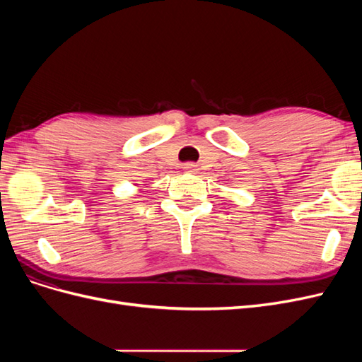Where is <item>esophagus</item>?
Segmentation results:
<instances>
[{
  "instance_id": "34e87169",
  "label": "esophagus",
  "mask_w": 362,
  "mask_h": 362,
  "mask_svg": "<svg viewBox=\"0 0 362 362\" xmlns=\"http://www.w3.org/2000/svg\"><path fill=\"white\" fill-rule=\"evenodd\" d=\"M184 170H185V172H194V170H196V164H193V163H185V164H184Z\"/></svg>"
}]
</instances>
